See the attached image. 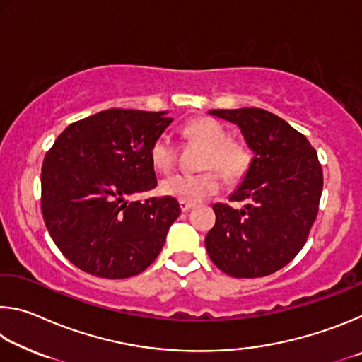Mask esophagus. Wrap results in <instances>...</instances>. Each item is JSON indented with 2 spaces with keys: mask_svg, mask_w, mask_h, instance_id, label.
Instances as JSON below:
<instances>
[{
  "mask_svg": "<svg viewBox=\"0 0 362 362\" xmlns=\"http://www.w3.org/2000/svg\"><path fill=\"white\" fill-rule=\"evenodd\" d=\"M194 204H189V203H183V201H182V203H180V209H182V212H188L189 209H192V207H193Z\"/></svg>",
  "mask_w": 362,
  "mask_h": 362,
  "instance_id": "esophagus-1",
  "label": "esophagus"
}]
</instances>
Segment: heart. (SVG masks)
Returning <instances> with one entry per match:
<instances>
[{"label": "heart", "instance_id": "heart-1", "mask_svg": "<svg viewBox=\"0 0 362 362\" xmlns=\"http://www.w3.org/2000/svg\"><path fill=\"white\" fill-rule=\"evenodd\" d=\"M185 137L204 146L203 169H216L225 179L236 180L246 174L250 164V151L243 142L230 139L226 127L216 119L199 118L188 122L183 129ZM177 150L169 134L163 132L153 140L150 148L151 164L158 170L168 173L174 168ZM220 179L216 173H204L198 175L175 174L166 177L159 185L163 194L179 199L180 203H199L207 196L217 193Z\"/></svg>", "mask_w": 362, "mask_h": 362}]
</instances>
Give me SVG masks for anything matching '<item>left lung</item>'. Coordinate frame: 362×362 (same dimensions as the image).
<instances>
[{
  "label": "left lung",
  "instance_id": "left-lung-1",
  "mask_svg": "<svg viewBox=\"0 0 362 362\" xmlns=\"http://www.w3.org/2000/svg\"><path fill=\"white\" fill-rule=\"evenodd\" d=\"M241 129L254 153L230 201L214 204L216 225L206 236L211 260L233 278H262L286 267L308 238L322 193L317 153L298 131L262 108L211 110Z\"/></svg>",
  "mask_w": 362,
  "mask_h": 362
}]
</instances>
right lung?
<instances>
[{"label": "right lung", "mask_w": 362, "mask_h": 362, "mask_svg": "<svg viewBox=\"0 0 362 362\" xmlns=\"http://www.w3.org/2000/svg\"><path fill=\"white\" fill-rule=\"evenodd\" d=\"M168 112L110 108L70 124L46 153L41 211L73 265L107 279L131 278L161 252L180 206L170 196L129 201L158 185L153 140Z\"/></svg>", "instance_id": "add662e5"}]
</instances>
